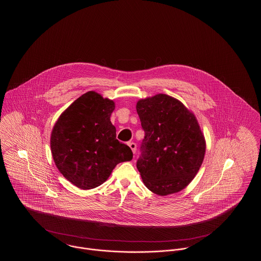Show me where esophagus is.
I'll return each mask as SVG.
<instances>
[{
  "instance_id": "34e87169",
  "label": "esophagus",
  "mask_w": 261,
  "mask_h": 261,
  "mask_svg": "<svg viewBox=\"0 0 261 261\" xmlns=\"http://www.w3.org/2000/svg\"><path fill=\"white\" fill-rule=\"evenodd\" d=\"M129 145V147H130V149H132V151H133V153H135L136 152V149H137V145L135 144V143H129L128 144Z\"/></svg>"
}]
</instances>
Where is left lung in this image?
<instances>
[{"instance_id": "obj_1", "label": "left lung", "mask_w": 261, "mask_h": 261, "mask_svg": "<svg viewBox=\"0 0 261 261\" xmlns=\"http://www.w3.org/2000/svg\"><path fill=\"white\" fill-rule=\"evenodd\" d=\"M145 131L137 168L144 184L159 196L185 189L198 173L205 140L195 114L165 94L138 100Z\"/></svg>"}]
</instances>
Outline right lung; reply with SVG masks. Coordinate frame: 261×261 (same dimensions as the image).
I'll use <instances>...</instances> for the list:
<instances>
[{
  "label": "right lung",
  "instance_id": "1",
  "mask_svg": "<svg viewBox=\"0 0 261 261\" xmlns=\"http://www.w3.org/2000/svg\"><path fill=\"white\" fill-rule=\"evenodd\" d=\"M114 101L90 91L59 117L50 135V150L60 172L82 190L101 185L120 162H130L131 149L116 139L111 122Z\"/></svg>",
  "mask_w": 261,
  "mask_h": 261
}]
</instances>
